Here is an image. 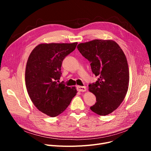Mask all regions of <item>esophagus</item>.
Returning a JSON list of instances; mask_svg holds the SVG:
<instances>
[{
    "instance_id": "obj_1",
    "label": "esophagus",
    "mask_w": 151,
    "mask_h": 151,
    "mask_svg": "<svg viewBox=\"0 0 151 151\" xmlns=\"http://www.w3.org/2000/svg\"><path fill=\"white\" fill-rule=\"evenodd\" d=\"M76 89L79 92H85L86 91V86H76Z\"/></svg>"
}]
</instances>
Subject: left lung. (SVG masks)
<instances>
[{"label": "left lung", "instance_id": "1", "mask_svg": "<svg viewBox=\"0 0 151 151\" xmlns=\"http://www.w3.org/2000/svg\"><path fill=\"white\" fill-rule=\"evenodd\" d=\"M78 50L91 62L92 73L99 78L89 84V90L96 97L91 106L100 116L111 113L121 105L127 92L129 70L122 50L113 40H94L80 43Z\"/></svg>", "mask_w": 151, "mask_h": 151}]
</instances>
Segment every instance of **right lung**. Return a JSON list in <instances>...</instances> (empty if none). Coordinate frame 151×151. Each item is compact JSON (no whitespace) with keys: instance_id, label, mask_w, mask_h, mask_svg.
Returning a JSON list of instances; mask_svg holds the SVG:
<instances>
[{"instance_id":"add662e5","label":"right lung","mask_w":151,"mask_h":151,"mask_svg":"<svg viewBox=\"0 0 151 151\" xmlns=\"http://www.w3.org/2000/svg\"><path fill=\"white\" fill-rule=\"evenodd\" d=\"M77 44H40L28 58L25 73L28 94L37 108L47 116L55 117L63 113L77 93L75 87L58 83L62 61Z\"/></svg>"}]
</instances>
